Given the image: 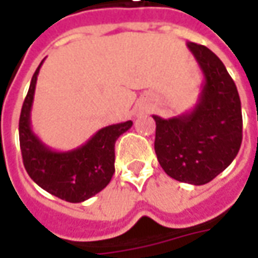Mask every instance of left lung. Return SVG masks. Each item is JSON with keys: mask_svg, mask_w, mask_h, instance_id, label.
Returning <instances> with one entry per match:
<instances>
[{"mask_svg": "<svg viewBox=\"0 0 258 258\" xmlns=\"http://www.w3.org/2000/svg\"><path fill=\"white\" fill-rule=\"evenodd\" d=\"M204 76L191 110L169 119L154 114L155 152L179 182L204 185L234 161L243 141L241 102L223 61L205 45L188 43Z\"/></svg>", "mask_w": 258, "mask_h": 258, "instance_id": "1", "label": "left lung"}]
</instances>
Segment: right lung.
<instances>
[{"mask_svg":"<svg viewBox=\"0 0 258 258\" xmlns=\"http://www.w3.org/2000/svg\"><path fill=\"white\" fill-rule=\"evenodd\" d=\"M43 61L33 75L20 114L18 132L23 162L30 178L44 191L69 203H83L110 182L114 173V144L134 122L102 127L86 144L72 151L51 149L31 129V107Z\"/></svg>","mask_w":258,"mask_h":258,"instance_id":"1","label":"right lung"}]
</instances>
